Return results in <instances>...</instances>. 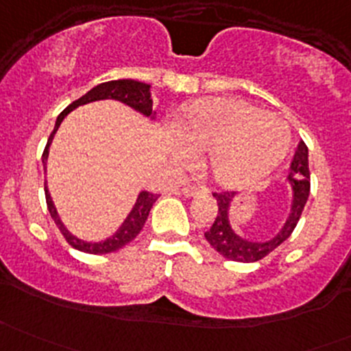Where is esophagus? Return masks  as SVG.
<instances>
[{
    "label": "esophagus",
    "instance_id": "esophagus-1",
    "mask_svg": "<svg viewBox=\"0 0 351 351\" xmlns=\"http://www.w3.org/2000/svg\"><path fill=\"white\" fill-rule=\"evenodd\" d=\"M182 192L185 197H195V195H198V193H204L205 189L204 186H198V185H186V186H183Z\"/></svg>",
    "mask_w": 351,
    "mask_h": 351
}]
</instances>
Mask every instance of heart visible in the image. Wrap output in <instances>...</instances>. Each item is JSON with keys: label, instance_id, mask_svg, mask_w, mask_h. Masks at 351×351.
<instances>
[{"label": "heart", "instance_id": "heart-1", "mask_svg": "<svg viewBox=\"0 0 351 351\" xmlns=\"http://www.w3.org/2000/svg\"><path fill=\"white\" fill-rule=\"evenodd\" d=\"M178 136L191 149L208 151L205 168L215 183L243 189L267 178L290 144L287 123L239 98H210L190 108ZM178 146L180 156L190 150Z\"/></svg>", "mask_w": 351, "mask_h": 351}]
</instances>
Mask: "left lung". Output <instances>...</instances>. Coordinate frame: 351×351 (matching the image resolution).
Masks as SVG:
<instances>
[{
    "instance_id": "obj_1",
    "label": "left lung",
    "mask_w": 351,
    "mask_h": 351,
    "mask_svg": "<svg viewBox=\"0 0 351 351\" xmlns=\"http://www.w3.org/2000/svg\"><path fill=\"white\" fill-rule=\"evenodd\" d=\"M287 180L292 185V205H290V214L287 217L284 228L280 232L274 236L268 241L254 243L251 239H244L232 231L229 224V207L234 198V192H214L212 195L217 200V215H215L214 224L205 232V239L214 247L217 253L228 260L239 261V263H253L261 260L267 254H270L275 247L289 238L295 229L300 215H302L306 202L311 192V173H309V159H307V146L304 141H300L290 162V173Z\"/></svg>"
}]
</instances>
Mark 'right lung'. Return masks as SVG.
Masks as SVG:
<instances>
[{
	"label": "right lung",
	"instance_id": "add662e5",
	"mask_svg": "<svg viewBox=\"0 0 351 351\" xmlns=\"http://www.w3.org/2000/svg\"><path fill=\"white\" fill-rule=\"evenodd\" d=\"M149 88H151L149 84L141 83V81H134V80L107 81V83L98 84V86L93 88V90L88 91L86 95H83V97L77 98L76 101H73L69 107L64 108L61 113H59L58 120H56L54 130H52V134L49 136L47 146H45L44 154H42V165H44V169H45V162H47L49 146H51V143H52V137H54V134L58 132L59 125H61V122L64 120V117L71 112V110L80 107V105L90 104V101L107 100V98H110V100H119V101H122V104L129 105V107L137 110V112H141L143 115L153 117V113H154L153 112V100H151ZM44 189H45V202H47V208H49V212H51V217L54 219V222L58 224L59 231L62 232V236H64L66 241L69 243L73 247H76V250L83 251V253H90V254L112 253V251L120 250V247L125 246L127 243L132 241V239L139 234L141 229L144 228V222H146V219H147V215H149L151 208H153L154 202L158 200V197H159L158 193L141 192L139 197H137L136 205H134V208L130 210L129 217L123 221V224L120 226V229L112 236V238L105 239V241H101V243H86V241H81V239H77L76 236L71 234V232L64 228V224L61 222V219H59V215H58V210H56V207H54V202H52L51 195H49V190H47V186H45V183H44Z\"/></svg>",
	"mask_w": 351,
	"mask_h": 351
}]
</instances>
